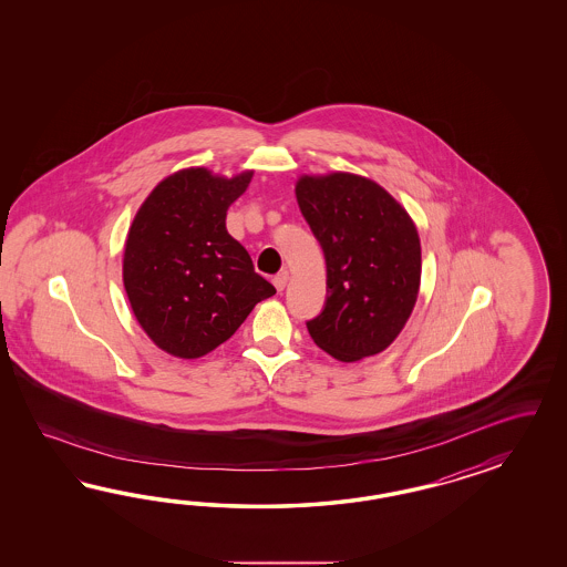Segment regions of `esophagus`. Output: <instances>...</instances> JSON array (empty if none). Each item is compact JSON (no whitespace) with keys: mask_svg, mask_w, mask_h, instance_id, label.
I'll return each instance as SVG.
<instances>
[{"mask_svg":"<svg viewBox=\"0 0 567 567\" xmlns=\"http://www.w3.org/2000/svg\"><path fill=\"white\" fill-rule=\"evenodd\" d=\"M272 282H275L276 291H282V289L287 287V282H289V272H287V270L278 272V275L272 278Z\"/></svg>","mask_w":567,"mask_h":567,"instance_id":"esophagus-1","label":"esophagus"}]
</instances>
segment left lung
<instances>
[{
	"label": "left lung",
	"mask_w": 567,
	"mask_h": 567,
	"mask_svg": "<svg viewBox=\"0 0 567 567\" xmlns=\"http://www.w3.org/2000/svg\"><path fill=\"white\" fill-rule=\"evenodd\" d=\"M297 204L327 259V303L309 337L339 361L377 355L412 316L420 237L410 214L370 178L349 172L301 176Z\"/></svg>",
	"instance_id": "obj_1"
}]
</instances>
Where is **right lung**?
<instances>
[{"instance_id":"add662e5","label":"right lung","mask_w":567,"mask_h":567,"mask_svg":"<svg viewBox=\"0 0 567 567\" xmlns=\"http://www.w3.org/2000/svg\"><path fill=\"white\" fill-rule=\"evenodd\" d=\"M254 172L233 178L206 168L171 174L138 207L122 278L141 328L174 358L195 360L228 341L276 289L226 230L228 206Z\"/></svg>"}]
</instances>
